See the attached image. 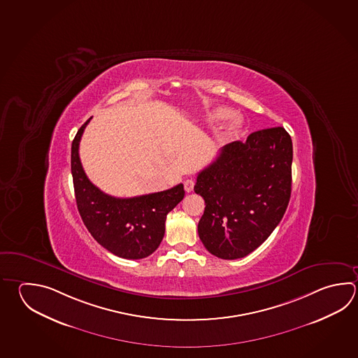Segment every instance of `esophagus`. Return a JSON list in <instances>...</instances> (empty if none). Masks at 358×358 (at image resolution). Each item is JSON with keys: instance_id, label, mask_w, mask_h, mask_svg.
Returning <instances> with one entry per match:
<instances>
[{"instance_id": "obj_1", "label": "esophagus", "mask_w": 358, "mask_h": 358, "mask_svg": "<svg viewBox=\"0 0 358 358\" xmlns=\"http://www.w3.org/2000/svg\"><path fill=\"white\" fill-rule=\"evenodd\" d=\"M183 186H185V189H186V192H191L192 189H194V186H195V181L194 180H186L185 182H183Z\"/></svg>"}]
</instances>
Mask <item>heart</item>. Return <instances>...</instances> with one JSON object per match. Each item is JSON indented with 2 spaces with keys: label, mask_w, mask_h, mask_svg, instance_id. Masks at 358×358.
<instances>
[{
  "label": "heart",
  "mask_w": 358,
  "mask_h": 358,
  "mask_svg": "<svg viewBox=\"0 0 358 358\" xmlns=\"http://www.w3.org/2000/svg\"><path fill=\"white\" fill-rule=\"evenodd\" d=\"M230 115H231V111H230L229 108H216L205 115V120L210 122V124H214V122H222L224 119L229 117ZM241 129H242V122H239V120L236 119V120H231V122H228L225 125L223 131H222L223 141L233 139L234 136L239 134Z\"/></svg>",
  "instance_id": "1"
}]
</instances>
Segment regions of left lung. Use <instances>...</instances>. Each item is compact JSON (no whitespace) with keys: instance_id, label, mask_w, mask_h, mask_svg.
<instances>
[{"instance_id":"obj_1","label":"left lung","mask_w":358,"mask_h":358,"mask_svg":"<svg viewBox=\"0 0 358 358\" xmlns=\"http://www.w3.org/2000/svg\"><path fill=\"white\" fill-rule=\"evenodd\" d=\"M291 164V136L277 127L224 145L199 172L194 189L206 206L197 230L211 255L242 258L271 236L290 201Z\"/></svg>"}]
</instances>
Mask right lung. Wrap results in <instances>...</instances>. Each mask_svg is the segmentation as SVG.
Listing matches in <instances>:
<instances>
[{
  "mask_svg": "<svg viewBox=\"0 0 358 358\" xmlns=\"http://www.w3.org/2000/svg\"><path fill=\"white\" fill-rule=\"evenodd\" d=\"M91 119L77 131L71 150L77 208L97 243L115 256L142 259L152 255L162 242L167 214L185 197L183 185L128 199L102 192L88 180L78 155L83 130Z\"/></svg>",
  "mask_w": 358,
  "mask_h": 358,
  "instance_id": "obj_1",
  "label": "right lung"
}]
</instances>
